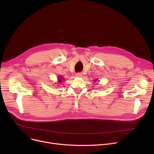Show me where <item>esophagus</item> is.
<instances>
[{
	"mask_svg": "<svg viewBox=\"0 0 154 154\" xmlns=\"http://www.w3.org/2000/svg\"><path fill=\"white\" fill-rule=\"evenodd\" d=\"M76 75H77V77H81L82 76V74L80 72H79V73H77Z\"/></svg>",
	"mask_w": 154,
	"mask_h": 154,
	"instance_id": "1",
	"label": "esophagus"
}]
</instances>
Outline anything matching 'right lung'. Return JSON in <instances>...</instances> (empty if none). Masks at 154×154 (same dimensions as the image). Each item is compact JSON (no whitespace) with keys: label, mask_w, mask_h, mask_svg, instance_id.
Masks as SVG:
<instances>
[{"label":"right lung","mask_w":154,"mask_h":154,"mask_svg":"<svg viewBox=\"0 0 154 154\" xmlns=\"http://www.w3.org/2000/svg\"><path fill=\"white\" fill-rule=\"evenodd\" d=\"M62 78H59V82H60L62 81Z\"/></svg>","instance_id":"right-lung-1"}]
</instances>
